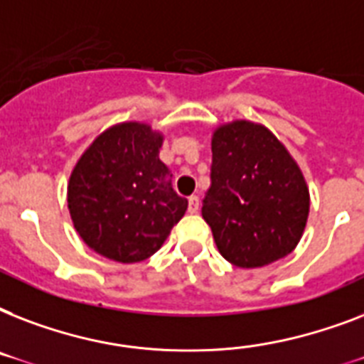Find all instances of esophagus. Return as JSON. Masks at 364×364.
Here are the masks:
<instances>
[{"label":"esophagus","instance_id":"1","mask_svg":"<svg viewBox=\"0 0 364 364\" xmlns=\"http://www.w3.org/2000/svg\"><path fill=\"white\" fill-rule=\"evenodd\" d=\"M198 210H200L198 196H191V198H188V211H191V213H196Z\"/></svg>","mask_w":364,"mask_h":364}]
</instances>
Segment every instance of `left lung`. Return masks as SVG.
<instances>
[{"mask_svg": "<svg viewBox=\"0 0 364 364\" xmlns=\"http://www.w3.org/2000/svg\"><path fill=\"white\" fill-rule=\"evenodd\" d=\"M211 153L202 217L219 253L240 268L287 257L304 234L310 191L285 145L266 126L232 121L215 128Z\"/></svg>", "mask_w": 364, "mask_h": 364, "instance_id": "left-lung-1", "label": "left lung"}]
</instances>
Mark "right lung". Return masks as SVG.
Segmentation results:
<instances>
[{"mask_svg": "<svg viewBox=\"0 0 364 364\" xmlns=\"http://www.w3.org/2000/svg\"><path fill=\"white\" fill-rule=\"evenodd\" d=\"M164 136L145 122L104 130L77 160L68 183L73 227L102 257L139 262L156 253L188 202L166 181Z\"/></svg>", "mask_w": 364, "mask_h": 364, "instance_id": "obj_1", "label": "right lung"}]
</instances>
